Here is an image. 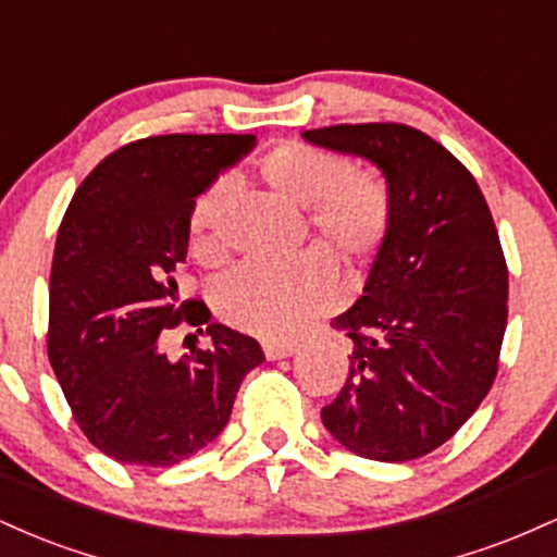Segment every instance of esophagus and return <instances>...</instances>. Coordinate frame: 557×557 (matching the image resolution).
<instances>
[{"label":"esophagus","mask_w":557,"mask_h":557,"mask_svg":"<svg viewBox=\"0 0 557 557\" xmlns=\"http://www.w3.org/2000/svg\"><path fill=\"white\" fill-rule=\"evenodd\" d=\"M293 354H296V343H264V356L270 361L287 359Z\"/></svg>","instance_id":"esophagus-1"}]
</instances>
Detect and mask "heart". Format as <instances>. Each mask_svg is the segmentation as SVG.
I'll list each match as a JSON object with an SVG mask.
<instances>
[{"label":"heart","instance_id":"heart-1","mask_svg":"<svg viewBox=\"0 0 557 557\" xmlns=\"http://www.w3.org/2000/svg\"><path fill=\"white\" fill-rule=\"evenodd\" d=\"M270 188L309 207L306 222L319 240L345 259L374 257L393 227V194L376 170H350L348 159L306 140H285L259 159ZM233 194V177H214L190 207L188 227L198 257L220 251L216 216ZM341 298V270L322 248L285 261L248 259L214 287V306L227 324L264 341H280L304 327Z\"/></svg>","mask_w":557,"mask_h":557}]
</instances>
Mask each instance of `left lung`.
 Returning a JSON list of instances; mask_svg holds the SVG:
<instances>
[{
  "instance_id": "obj_1",
  "label": "left lung",
  "mask_w": 557,
  "mask_h": 557,
  "mask_svg": "<svg viewBox=\"0 0 557 557\" xmlns=\"http://www.w3.org/2000/svg\"><path fill=\"white\" fill-rule=\"evenodd\" d=\"M304 138L372 159L393 194L363 296L332 319L354 356L322 421L356 456L413 461L461 430L497 376L508 264L495 220L474 175L417 127L330 125Z\"/></svg>"
}]
</instances>
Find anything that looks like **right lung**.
Masks as SVG:
<instances>
[{"mask_svg":"<svg viewBox=\"0 0 557 557\" xmlns=\"http://www.w3.org/2000/svg\"><path fill=\"white\" fill-rule=\"evenodd\" d=\"M257 144L233 133H172L120 146L78 185L49 277L47 354L75 424L104 456L175 466L225 430L243 376L264 361L253 337L181 300L196 196ZM208 324L212 349L181 362L159 334Z\"/></svg>","mask_w":557,"mask_h":557,"instance_id":"obj_1","label":"right lung"}]
</instances>
